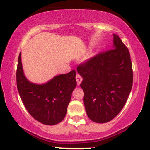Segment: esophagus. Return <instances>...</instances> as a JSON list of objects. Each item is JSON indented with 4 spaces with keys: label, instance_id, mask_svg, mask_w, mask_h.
Listing matches in <instances>:
<instances>
[{
    "label": "esophagus",
    "instance_id": "esophagus-1",
    "mask_svg": "<svg viewBox=\"0 0 150 150\" xmlns=\"http://www.w3.org/2000/svg\"><path fill=\"white\" fill-rule=\"evenodd\" d=\"M76 80H77V85H80V83L82 82V77L80 76V75H76Z\"/></svg>",
    "mask_w": 150,
    "mask_h": 150
}]
</instances>
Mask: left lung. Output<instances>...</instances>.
<instances>
[{"mask_svg":"<svg viewBox=\"0 0 150 150\" xmlns=\"http://www.w3.org/2000/svg\"><path fill=\"white\" fill-rule=\"evenodd\" d=\"M112 49L78 65L83 78L84 104L89 118L99 123L114 118L126 102L132 86V63L128 48L113 34Z\"/></svg>","mask_w":150,"mask_h":150,"instance_id":"8db88e82","label":"left lung"}]
</instances>
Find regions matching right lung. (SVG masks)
<instances>
[{"mask_svg":"<svg viewBox=\"0 0 150 150\" xmlns=\"http://www.w3.org/2000/svg\"><path fill=\"white\" fill-rule=\"evenodd\" d=\"M75 70L56 75L44 84L32 83L24 74L21 52L17 68V87L22 102L34 119L53 125L64 119L72 92L77 85Z\"/></svg>","mask_w":150,"mask_h":150,"instance_id":"1","label":"right lung"}]
</instances>
